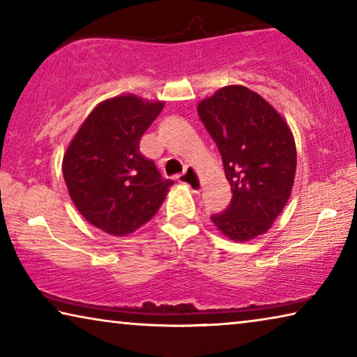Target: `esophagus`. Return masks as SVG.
<instances>
[{
  "label": "esophagus",
  "instance_id": "1",
  "mask_svg": "<svg viewBox=\"0 0 357 357\" xmlns=\"http://www.w3.org/2000/svg\"><path fill=\"white\" fill-rule=\"evenodd\" d=\"M178 181H179L181 184H184V185L189 187L192 192H200L202 187H203V183H202L200 176H198V173L195 172V168H192V167H187L185 172L178 176Z\"/></svg>",
  "mask_w": 357,
  "mask_h": 357
}]
</instances>
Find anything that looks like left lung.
Listing matches in <instances>:
<instances>
[{"label":"left lung","mask_w":357,"mask_h":357,"mask_svg":"<svg viewBox=\"0 0 357 357\" xmlns=\"http://www.w3.org/2000/svg\"><path fill=\"white\" fill-rule=\"evenodd\" d=\"M222 155L233 198L211 220L222 234L247 243L273 227L291 195L296 144L282 114L252 89L229 84L197 107Z\"/></svg>","instance_id":"1"}]
</instances>
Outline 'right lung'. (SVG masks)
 Wrapping results in <instances>:
<instances>
[{
	"mask_svg": "<svg viewBox=\"0 0 357 357\" xmlns=\"http://www.w3.org/2000/svg\"><path fill=\"white\" fill-rule=\"evenodd\" d=\"M164 105L134 94L100 102L64 153L63 176L75 208L112 236L153 219L173 185L140 153V138Z\"/></svg>",
	"mask_w": 357,
	"mask_h": 357,
	"instance_id": "1",
	"label": "right lung"
}]
</instances>
